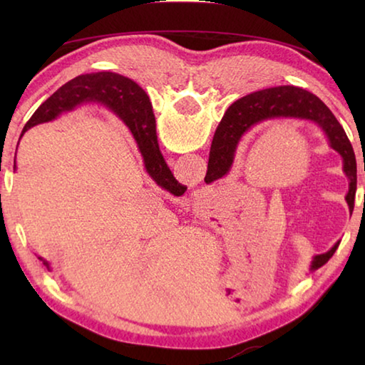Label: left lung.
Listing matches in <instances>:
<instances>
[{"instance_id": "8db88e82", "label": "left lung", "mask_w": 365, "mask_h": 365, "mask_svg": "<svg viewBox=\"0 0 365 365\" xmlns=\"http://www.w3.org/2000/svg\"><path fill=\"white\" fill-rule=\"evenodd\" d=\"M141 96H143V108L140 109L141 117H150L153 115L150 98L145 93V90ZM280 119L309 120L316 123L320 130L325 133L331 150H335L343 159V172L349 180L346 201H348L349 209L354 207L357 169L354 150L348 135H346L341 123L336 120L331 110L316 95L292 85H282L255 91V93L240 98L238 101H235L227 109L220 127L214 135L211 154H209V169L212 170L214 178H220L230 172L235 153H237L240 141H242L246 132L262 122ZM338 245L339 243L333 245L331 250L324 252V255L314 256L311 270L322 267L333 256V252L336 251Z\"/></svg>"}]
</instances>
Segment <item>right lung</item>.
<instances>
[{
    "instance_id": "right-lung-1",
    "label": "right lung",
    "mask_w": 365,
    "mask_h": 365,
    "mask_svg": "<svg viewBox=\"0 0 365 365\" xmlns=\"http://www.w3.org/2000/svg\"><path fill=\"white\" fill-rule=\"evenodd\" d=\"M141 93H143L141 86L130 78L119 76V73H85V76L72 78L71 82L61 86L56 93H53V96H49L30 117V120L24 127V132H27L30 127L54 119L61 113L72 110L82 103H101L113 109L128 127V130L132 132L150 177L159 187L169 188V180L174 175H172L163 154L159 151L156 119H154V115L141 117L140 109L143 108Z\"/></svg>"
}]
</instances>
